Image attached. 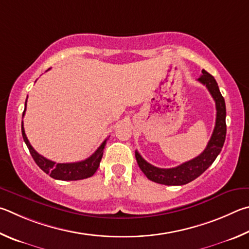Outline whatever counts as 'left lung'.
<instances>
[{"label": "left lung", "mask_w": 249, "mask_h": 249, "mask_svg": "<svg viewBox=\"0 0 249 249\" xmlns=\"http://www.w3.org/2000/svg\"><path fill=\"white\" fill-rule=\"evenodd\" d=\"M198 81L201 84L206 85L215 102V127L213 130L210 141L208 142V145L204 151L197 158L173 168L155 167L150 163H147L140 155V153L136 151V159L139 167L152 181L167 186H180L188 184V182L196 179L206 169L211 166L212 163L215 160L216 156L220 154L222 147H223L226 136V108L224 98L221 94L216 81L211 74L202 70V75L198 78Z\"/></svg>", "instance_id": "obj_1"}]
</instances>
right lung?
I'll list each match as a JSON object with an SVG mask.
<instances>
[{
	"instance_id": "1",
	"label": "right lung",
	"mask_w": 249,
	"mask_h": 249,
	"mask_svg": "<svg viewBox=\"0 0 249 249\" xmlns=\"http://www.w3.org/2000/svg\"><path fill=\"white\" fill-rule=\"evenodd\" d=\"M26 103H27V99H26L25 102V109L23 112V117L25 115V110H26ZM21 134H23L24 141L26 143V145H27L30 154H32L36 164L50 177L58 180H80V179H85V178L93 176L96 173V171H97L100 160H102L104 149L107 141L105 140L102 144H100L98 149L96 150L89 159L81 160V162L55 163L53 160H50L46 158H43L42 155L37 153L34 147L30 145L28 139L25 134L23 121H21Z\"/></svg>"
}]
</instances>
